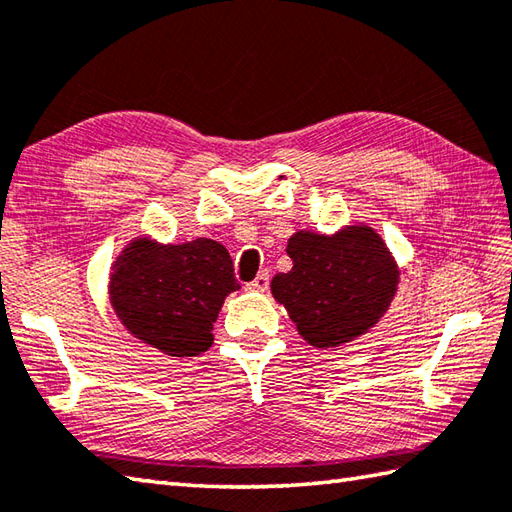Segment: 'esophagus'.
Returning <instances> with one entry per match:
<instances>
[{
    "label": "esophagus",
    "instance_id": "esophagus-1",
    "mask_svg": "<svg viewBox=\"0 0 512 512\" xmlns=\"http://www.w3.org/2000/svg\"><path fill=\"white\" fill-rule=\"evenodd\" d=\"M268 286H270V273H268V270H262V273H259L253 281H250L248 290H253V292H266Z\"/></svg>",
    "mask_w": 512,
    "mask_h": 512
}]
</instances>
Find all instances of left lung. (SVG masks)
<instances>
[{
    "mask_svg": "<svg viewBox=\"0 0 512 512\" xmlns=\"http://www.w3.org/2000/svg\"><path fill=\"white\" fill-rule=\"evenodd\" d=\"M286 253L290 273L270 281L273 295L314 347H339L383 317L398 284V268L372 228L336 235L295 233Z\"/></svg>",
    "mask_w": 512,
    "mask_h": 512,
    "instance_id": "1",
    "label": "left lung"
}]
</instances>
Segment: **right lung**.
<instances>
[{
    "instance_id": "obj_1",
    "label": "right lung",
    "mask_w": 512,
    "mask_h": 512,
    "mask_svg": "<svg viewBox=\"0 0 512 512\" xmlns=\"http://www.w3.org/2000/svg\"><path fill=\"white\" fill-rule=\"evenodd\" d=\"M233 259L213 239L160 246L138 239L114 264L112 306L125 328L169 356H198L213 343V321L237 290Z\"/></svg>"
}]
</instances>
